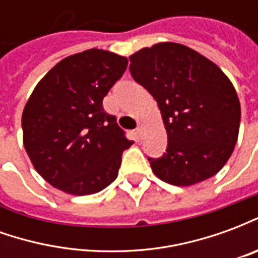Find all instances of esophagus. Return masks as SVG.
<instances>
[{
  "instance_id": "34e87169",
  "label": "esophagus",
  "mask_w": 258,
  "mask_h": 258,
  "mask_svg": "<svg viewBox=\"0 0 258 258\" xmlns=\"http://www.w3.org/2000/svg\"><path fill=\"white\" fill-rule=\"evenodd\" d=\"M135 133H137V135H138V138H142L144 127H142V125H138V127H137V130H135Z\"/></svg>"
}]
</instances>
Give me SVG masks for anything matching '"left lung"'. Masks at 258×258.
<instances>
[{"instance_id":"8db88e82","label":"left lung","mask_w":258,"mask_h":258,"mask_svg":"<svg viewBox=\"0 0 258 258\" xmlns=\"http://www.w3.org/2000/svg\"><path fill=\"white\" fill-rule=\"evenodd\" d=\"M133 79L162 113L167 149L149 157L157 178L189 186L216 175L236 145L240 103L225 73L192 48L159 42L130 56Z\"/></svg>"}]
</instances>
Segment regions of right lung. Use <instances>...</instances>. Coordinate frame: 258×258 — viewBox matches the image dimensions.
<instances>
[{"instance_id":"1","label":"right lung","mask_w":258,"mask_h":258,"mask_svg":"<svg viewBox=\"0 0 258 258\" xmlns=\"http://www.w3.org/2000/svg\"><path fill=\"white\" fill-rule=\"evenodd\" d=\"M127 58L87 49L62 59L31 92L22 114L23 145L37 173L64 194L92 195L117 178L124 137L102 101Z\"/></svg>"}]
</instances>
